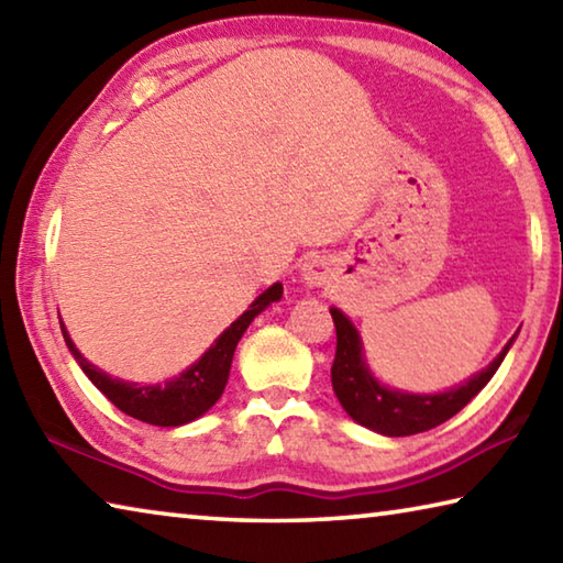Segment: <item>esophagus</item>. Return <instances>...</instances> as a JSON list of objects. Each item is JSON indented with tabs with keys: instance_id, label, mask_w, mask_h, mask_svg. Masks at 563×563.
Listing matches in <instances>:
<instances>
[{
	"instance_id": "esophagus-1",
	"label": "esophagus",
	"mask_w": 563,
	"mask_h": 563,
	"mask_svg": "<svg viewBox=\"0 0 563 563\" xmlns=\"http://www.w3.org/2000/svg\"><path fill=\"white\" fill-rule=\"evenodd\" d=\"M302 278H305V283H310V285H322V280H325V275H322V268L318 263H308L302 268Z\"/></svg>"
}]
</instances>
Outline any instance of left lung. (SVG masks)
Masks as SVG:
<instances>
[{"instance_id": "obj_1", "label": "left lung", "mask_w": 563, "mask_h": 563, "mask_svg": "<svg viewBox=\"0 0 563 563\" xmlns=\"http://www.w3.org/2000/svg\"><path fill=\"white\" fill-rule=\"evenodd\" d=\"M330 316L338 330L335 362H332L330 369L332 389H335L342 409L357 424L387 437H409L427 432L454 417L462 407L472 402V397L482 393V387L497 373L501 360L507 357L514 338H517L514 335L504 345L494 362H489L487 369L476 373L464 385L450 389V393L409 395L379 385L373 373H369L365 355H362V340L355 325L338 308H330Z\"/></svg>"}]
</instances>
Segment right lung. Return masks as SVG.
Segmentation results:
<instances>
[{"mask_svg": "<svg viewBox=\"0 0 563 563\" xmlns=\"http://www.w3.org/2000/svg\"><path fill=\"white\" fill-rule=\"evenodd\" d=\"M280 298L283 285H271L268 290L261 292L258 298L251 302V308H247L241 318L231 322V328L223 330V335L203 352L201 360L194 362V365L184 369L178 377L168 379L166 385H139L107 375L76 350L64 325L62 332L66 347L71 350V355L79 362L84 375H87L91 383L101 389V395L107 397L111 405H117L123 415L156 427H180L206 415L208 409L218 402V397H221L225 389L228 373H231L238 340L243 338V332L251 325L255 316H261L271 302H278Z\"/></svg>", "mask_w": 563, "mask_h": 563, "instance_id": "obj_1", "label": "right lung"}]
</instances>
